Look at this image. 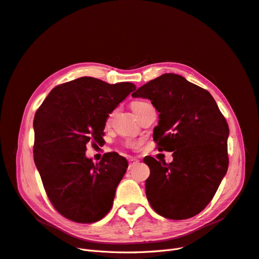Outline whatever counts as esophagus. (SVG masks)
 Listing matches in <instances>:
<instances>
[{"label": "esophagus", "mask_w": 259, "mask_h": 259, "mask_svg": "<svg viewBox=\"0 0 259 259\" xmlns=\"http://www.w3.org/2000/svg\"><path fill=\"white\" fill-rule=\"evenodd\" d=\"M138 162H139V160L136 159V158H134V157H130V158H128V165H130V168L134 167V165H136Z\"/></svg>", "instance_id": "esophagus-1"}]
</instances>
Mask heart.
Wrapping results in <instances>:
<instances>
[{"instance_id":"obj_1","label":"heart","mask_w":259,"mask_h":259,"mask_svg":"<svg viewBox=\"0 0 259 259\" xmlns=\"http://www.w3.org/2000/svg\"><path fill=\"white\" fill-rule=\"evenodd\" d=\"M146 104V102H141V101H136L132 103V108L134 110V112H136L142 105Z\"/></svg>"}]
</instances>
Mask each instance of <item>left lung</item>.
I'll return each mask as SVG.
<instances>
[{
	"label": "left lung",
	"mask_w": 259,
	"mask_h": 259,
	"mask_svg": "<svg viewBox=\"0 0 259 259\" xmlns=\"http://www.w3.org/2000/svg\"><path fill=\"white\" fill-rule=\"evenodd\" d=\"M132 96L151 100L159 112L153 139L158 151L173 152L170 163L143 158L151 171L146 193L152 208L171 220L200 213L229 168V124L214 99L174 73L150 80Z\"/></svg>",
	"instance_id": "left-lung-1"
}]
</instances>
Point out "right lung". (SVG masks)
I'll list each match as a JSON object with an SVG mask.
<instances>
[{
  "label": "right lung",
  "instance_id": "obj_1",
  "mask_svg": "<svg viewBox=\"0 0 259 259\" xmlns=\"http://www.w3.org/2000/svg\"><path fill=\"white\" fill-rule=\"evenodd\" d=\"M136 86L79 77L52 89L34 118V160L48 198L65 218L94 223L109 212L127 160L116 152L100 162L86 144L102 143L109 113Z\"/></svg>",
  "mask_w": 259,
  "mask_h": 259
}]
</instances>
